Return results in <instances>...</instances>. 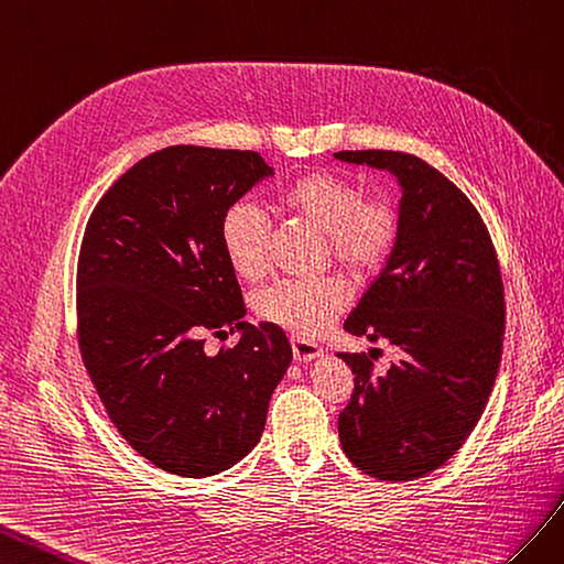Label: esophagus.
Returning <instances> with one entry per match:
<instances>
[{
  "mask_svg": "<svg viewBox=\"0 0 564 564\" xmlns=\"http://www.w3.org/2000/svg\"><path fill=\"white\" fill-rule=\"evenodd\" d=\"M293 357L300 364L314 361L318 357H324V347L316 345V343H310V340H300V337H295V340H293Z\"/></svg>",
  "mask_w": 564,
  "mask_h": 564,
  "instance_id": "34e87169",
  "label": "esophagus"
}]
</instances>
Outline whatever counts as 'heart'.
<instances>
[{
	"label": "heart",
	"mask_w": 564,
	"mask_h": 564,
	"mask_svg": "<svg viewBox=\"0 0 564 564\" xmlns=\"http://www.w3.org/2000/svg\"><path fill=\"white\" fill-rule=\"evenodd\" d=\"M279 207L324 234L335 264L354 279L378 271L394 248V207L384 200H368L361 186L347 176L304 174L279 193ZM267 240L269 221L260 207L238 200L224 210L219 243L240 279L262 276ZM347 300V288L337 279H285L254 297V312L300 337H316L345 310Z\"/></svg>",
	"instance_id": "obj_1"
}]
</instances>
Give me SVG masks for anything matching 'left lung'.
I'll use <instances>...</instances> for the list:
<instances>
[{
  "mask_svg": "<svg viewBox=\"0 0 564 564\" xmlns=\"http://www.w3.org/2000/svg\"><path fill=\"white\" fill-rule=\"evenodd\" d=\"M335 158L390 172L401 191L394 248L345 321L349 335L388 340L401 357L373 376L366 357L337 354L354 373L337 432L359 470L411 481L452 458L487 406L503 347L501 271L475 205L425 160Z\"/></svg>",
  "mask_w": 564,
  "mask_h": 564,
  "instance_id": "8db88e82",
  "label": "left lung"
}]
</instances>
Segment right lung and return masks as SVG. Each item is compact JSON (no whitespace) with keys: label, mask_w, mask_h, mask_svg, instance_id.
<instances>
[{"label":"right lung","mask_w":564,"mask_h":564,"mask_svg":"<svg viewBox=\"0 0 564 564\" xmlns=\"http://www.w3.org/2000/svg\"><path fill=\"white\" fill-rule=\"evenodd\" d=\"M271 174L254 151L170 147L127 170L87 221L79 351L110 421L165 473L210 477L246 458L293 361L279 326L243 321L219 243L224 210ZM224 327L241 340L210 358L204 335Z\"/></svg>","instance_id":"add662e5"}]
</instances>
